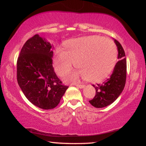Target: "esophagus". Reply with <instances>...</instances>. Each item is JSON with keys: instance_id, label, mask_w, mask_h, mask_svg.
<instances>
[{"instance_id": "obj_1", "label": "esophagus", "mask_w": 146, "mask_h": 146, "mask_svg": "<svg viewBox=\"0 0 146 146\" xmlns=\"http://www.w3.org/2000/svg\"><path fill=\"white\" fill-rule=\"evenodd\" d=\"M75 85L80 88H84L85 87V85H82V84H75Z\"/></svg>"}]
</instances>
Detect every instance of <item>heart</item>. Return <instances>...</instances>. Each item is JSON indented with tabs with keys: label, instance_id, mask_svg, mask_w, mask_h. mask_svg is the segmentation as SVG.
Wrapping results in <instances>:
<instances>
[{
	"label": "heart",
	"instance_id": "heart-1",
	"mask_svg": "<svg viewBox=\"0 0 146 146\" xmlns=\"http://www.w3.org/2000/svg\"><path fill=\"white\" fill-rule=\"evenodd\" d=\"M64 50H57L53 66L60 77L68 74L75 63L77 71L64 78L66 82H75L80 79L100 82L109 75L117 61V48L111 40L98 36L82 37L68 40Z\"/></svg>",
	"mask_w": 146,
	"mask_h": 146
}]
</instances>
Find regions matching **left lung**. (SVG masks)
<instances>
[{
  "label": "left lung",
  "instance_id": "1",
  "mask_svg": "<svg viewBox=\"0 0 146 146\" xmlns=\"http://www.w3.org/2000/svg\"><path fill=\"white\" fill-rule=\"evenodd\" d=\"M118 50L119 61L114 68L110 78L107 79L102 84L95 87L96 94L89 102L95 108H104L111 104L121 95L124 88L126 80V59L124 50L116 40H114Z\"/></svg>",
  "mask_w": 146,
  "mask_h": 146
}]
</instances>
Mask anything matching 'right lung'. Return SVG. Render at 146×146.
I'll use <instances>...</instances> for the list:
<instances>
[{"mask_svg": "<svg viewBox=\"0 0 146 146\" xmlns=\"http://www.w3.org/2000/svg\"><path fill=\"white\" fill-rule=\"evenodd\" d=\"M53 45L38 34L28 40L17 61V80L27 99L42 109L54 108L68 86L53 67Z\"/></svg>", "mask_w": 146, "mask_h": 146, "instance_id": "obj_1", "label": "right lung"}]
</instances>
